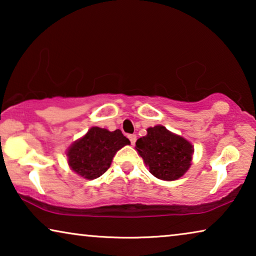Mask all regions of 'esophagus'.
Returning a JSON list of instances; mask_svg holds the SVG:
<instances>
[{"label":"esophagus","instance_id":"esophagus-1","mask_svg":"<svg viewBox=\"0 0 256 256\" xmlns=\"http://www.w3.org/2000/svg\"><path fill=\"white\" fill-rule=\"evenodd\" d=\"M128 138H129V140H130V143H132V144L134 146V144H135V142H136V135H135V134L129 135Z\"/></svg>","mask_w":256,"mask_h":256}]
</instances>
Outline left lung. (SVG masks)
Returning a JSON list of instances; mask_svg holds the SVG:
<instances>
[{"instance_id": "left-lung-1", "label": "left lung", "mask_w": 256, "mask_h": 256, "mask_svg": "<svg viewBox=\"0 0 256 256\" xmlns=\"http://www.w3.org/2000/svg\"><path fill=\"white\" fill-rule=\"evenodd\" d=\"M135 149L149 168L150 174L163 180H176L191 166L194 146L163 126L146 129V135L136 141Z\"/></svg>"}]
</instances>
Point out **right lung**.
Segmentation results:
<instances>
[{
  "mask_svg": "<svg viewBox=\"0 0 256 256\" xmlns=\"http://www.w3.org/2000/svg\"><path fill=\"white\" fill-rule=\"evenodd\" d=\"M127 144H130V141L120 129L110 132L92 127L68 148L66 152L68 166L79 176L96 180L108 170L118 150Z\"/></svg>",
  "mask_w": 256,
  "mask_h": 256,
  "instance_id": "add662e5",
  "label": "right lung"
}]
</instances>
